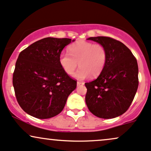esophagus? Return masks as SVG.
Returning <instances> with one entry per match:
<instances>
[{
  "label": "esophagus",
  "mask_w": 151,
  "mask_h": 151,
  "mask_svg": "<svg viewBox=\"0 0 151 151\" xmlns=\"http://www.w3.org/2000/svg\"><path fill=\"white\" fill-rule=\"evenodd\" d=\"M84 85V82H82V81H78L77 82V86H83Z\"/></svg>",
  "instance_id": "obj_1"
}]
</instances>
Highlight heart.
<instances>
[{
    "label": "heart",
    "mask_w": 151,
    "mask_h": 151,
    "mask_svg": "<svg viewBox=\"0 0 151 151\" xmlns=\"http://www.w3.org/2000/svg\"><path fill=\"white\" fill-rule=\"evenodd\" d=\"M107 60V52L104 46L81 41L69 47V54L62 52L58 62L65 73L70 75L78 66L80 68L73 74L77 79L97 77L102 72Z\"/></svg>",
    "instance_id": "obj_1"
}]
</instances>
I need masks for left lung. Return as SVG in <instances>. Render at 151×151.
<instances>
[{"label":"left lung","mask_w":151,"mask_h":151,"mask_svg":"<svg viewBox=\"0 0 151 151\" xmlns=\"http://www.w3.org/2000/svg\"><path fill=\"white\" fill-rule=\"evenodd\" d=\"M105 47V66L95 81L86 83V102L90 112L102 119L123 114L130 107L139 86L136 58L127 46L107 37L87 39Z\"/></svg>","instance_id":"obj_1"}]
</instances>
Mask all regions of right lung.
Listing matches in <instances>:
<instances>
[{"mask_svg": "<svg viewBox=\"0 0 151 151\" xmlns=\"http://www.w3.org/2000/svg\"><path fill=\"white\" fill-rule=\"evenodd\" d=\"M68 38L47 37L19 53L12 84L17 102L28 114L49 119L59 114L77 82L63 71L58 57Z\"/></svg>", "mask_w": 151, "mask_h": 151, "instance_id": "right-lung-1", "label": "right lung"}]
</instances>
